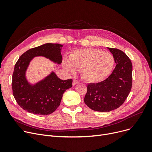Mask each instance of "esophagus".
<instances>
[{"label": "esophagus", "instance_id": "obj_1", "mask_svg": "<svg viewBox=\"0 0 152 152\" xmlns=\"http://www.w3.org/2000/svg\"><path fill=\"white\" fill-rule=\"evenodd\" d=\"M79 82L77 80H76V79H74L73 81V86H75V85L77 84H79Z\"/></svg>", "mask_w": 152, "mask_h": 152}]
</instances>
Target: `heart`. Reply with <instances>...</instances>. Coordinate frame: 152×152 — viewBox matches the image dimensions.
I'll use <instances>...</instances> for the list:
<instances>
[{"label": "heart", "instance_id": "obj_1", "mask_svg": "<svg viewBox=\"0 0 152 152\" xmlns=\"http://www.w3.org/2000/svg\"><path fill=\"white\" fill-rule=\"evenodd\" d=\"M69 61L63 65L68 73L81 70L82 77L89 83H98L107 77L114 66V58L110 53L97 49H84L72 53Z\"/></svg>", "mask_w": 152, "mask_h": 152}]
</instances>
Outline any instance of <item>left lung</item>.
<instances>
[{"mask_svg": "<svg viewBox=\"0 0 152 152\" xmlns=\"http://www.w3.org/2000/svg\"><path fill=\"white\" fill-rule=\"evenodd\" d=\"M108 50L113 55L115 68L102 82L87 84L84 103L97 111H111L121 107L129 94L132 84V65L127 55L115 48Z\"/></svg>", "mask_w": 152, "mask_h": 152, "instance_id": "obj_1", "label": "left lung"}]
</instances>
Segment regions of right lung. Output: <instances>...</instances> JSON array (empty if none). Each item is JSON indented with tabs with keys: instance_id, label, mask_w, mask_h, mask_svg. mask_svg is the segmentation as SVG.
<instances>
[{
	"instance_id": "1",
	"label": "right lung",
	"mask_w": 152,
	"mask_h": 152,
	"mask_svg": "<svg viewBox=\"0 0 152 152\" xmlns=\"http://www.w3.org/2000/svg\"><path fill=\"white\" fill-rule=\"evenodd\" d=\"M59 44L47 43L27 50L16 63L12 75V91L19 106L29 113L40 115H50L60 104L63 93L72 87L73 80H61L52 73L34 86L28 83L25 72L30 61L37 56H43L54 62L62 61Z\"/></svg>"
}]
</instances>
